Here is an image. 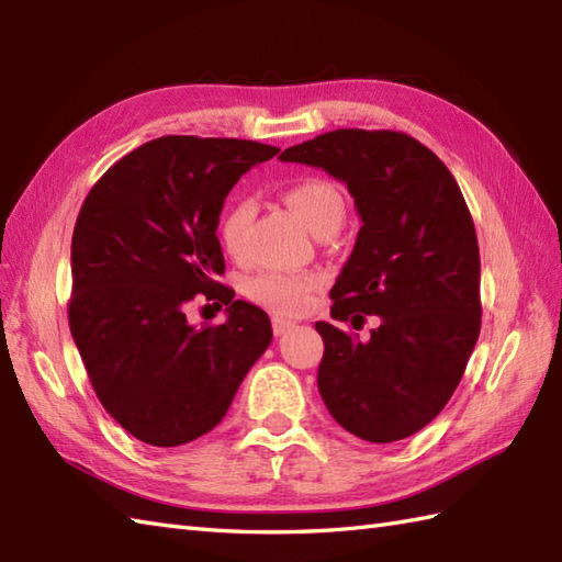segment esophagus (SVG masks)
Instances as JSON below:
<instances>
[{
  "instance_id": "obj_1",
  "label": "esophagus",
  "mask_w": 562,
  "mask_h": 562,
  "mask_svg": "<svg viewBox=\"0 0 562 562\" xmlns=\"http://www.w3.org/2000/svg\"><path fill=\"white\" fill-rule=\"evenodd\" d=\"M290 328H294V324L292 321H288V318H272V333L274 336H282V333H288Z\"/></svg>"
}]
</instances>
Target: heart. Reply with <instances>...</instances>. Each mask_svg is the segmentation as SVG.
Masks as SVG:
<instances>
[{
    "label": "heart",
    "instance_id": "heart-1",
    "mask_svg": "<svg viewBox=\"0 0 562 562\" xmlns=\"http://www.w3.org/2000/svg\"><path fill=\"white\" fill-rule=\"evenodd\" d=\"M284 200L296 212L308 229L321 234L326 229H338L345 217V198L340 188L321 176L296 178L284 190ZM250 220H254V202L248 198H232L217 224L220 244L229 256H241L246 248V234ZM321 284V278L314 272L292 274L266 270L250 278L246 284V294L256 304H262L274 314L294 316L302 314L312 300V292Z\"/></svg>",
    "mask_w": 562,
    "mask_h": 562
}]
</instances>
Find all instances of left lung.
Segmentation results:
<instances>
[{"label":"left lung","mask_w":562,"mask_h":562,"mask_svg":"<svg viewBox=\"0 0 562 562\" xmlns=\"http://www.w3.org/2000/svg\"><path fill=\"white\" fill-rule=\"evenodd\" d=\"M282 161L324 169L348 186L362 226L318 321V391L355 437L389 445L432 423L449 403L481 333V254L451 171L396 130H333L284 149Z\"/></svg>","instance_id":"obj_1"}]
</instances>
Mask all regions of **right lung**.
I'll list each match as a JSON object with an SVG mask.
<instances>
[{
  "mask_svg": "<svg viewBox=\"0 0 562 562\" xmlns=\"http://www.w3.org/2000/svg\"><path fill=\"white\" fill-rule=\"evenodd\" d=\"M278 147L169 135L133 149L83 200L71 234L69 330L101 405L151 447L202 437L272 340L262 308L217 282L224 198ZM231 306L198 331L184 306Z\"/></svg>",
  "mask_w": 562,
  "mask_h": 562,
  "instance_id": "right-lung-1",
  "label": "right lung"
}]
</instances>
